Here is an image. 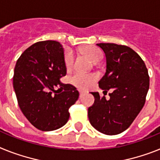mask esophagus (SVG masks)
I'll use <instances>...</instances> for the list:
<instances>
[{
	"label": "esophagus",
	"instance_id": "34e87169",
	"mask_svg": "<svg viewBox=\"0 0 160 160\" xmlns=\"http://www.w3.org/2000/svg\"><path fill=\"white\" fill-rule=\"evenodd\" d=\"M85 94H86V92H84V91H80V98H81V97H83L84 95H85Z\"/></svg>",
	"mask_w": 160,
	"mask_h": 160
}]
</instances>
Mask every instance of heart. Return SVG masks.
Masks as SVG:
<instances>
[{"mask_svg":"<svg viewBox=\"0 0 160 160\" xmlns=\"http://www.w3.org/2000/svg\"><path fill=\"white\" fill-rule=\"evenodd\" d=\"M83 53L93 62H98L102 58V53L95 47L88 46L83 49ZM74 62V53L72 51L67 50L64 54V63L67 69L72 68ZM98 80V76L95 74H84L81 72H75L71 76L70 81L75 86L80 89H88L90 88Z\"/></svg>","mask_w":160,"mask_h":160,"instance_id":"b5f03b06","label":"heart"}]
</instances>
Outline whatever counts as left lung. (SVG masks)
Returning <instances> with one entry per match:
<instances>
[{"instance_id": "obj_1", "label": "left lung", "mask_w": 160, "mask_h": 160, "mask_svg": "<svg viewBox=\"0 0 160 160\" xmlns=\"http://www.w3.org/2000/svg\"><path fill=\"white\" fill-rule=\"evenodd\" d=\"M107 59L105 75L98 84L104 95L111 88L110 99L92 92L95 101L88 109L91 125L102 133L116 135L125 131L136 119L146 102L150 77L144 61L126 45L97 44Z\"/></svg>"}]
</instances>
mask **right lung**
Instances as JSON below:
<instances>
[{"instance_id": "obj_1", "label": "right lung", "mask_w": 160, "mask_h": 160, "mask_svg": "<svg viewBox=\"0 0 160 160\" xmlns=\"http://www.w3.org/2000/svg\"><path fill=\"white\" fill-rule=\"evenodd\" d=\"M66 74L64 50L58 41L35 43L17 61L13 84L18 106L39 130H56L69 119V108L79 98V92L60 81Z\"/></svg>"}]
</instances>
